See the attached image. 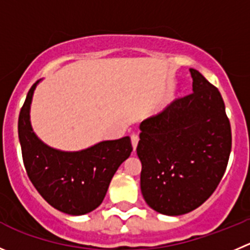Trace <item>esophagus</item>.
Masks as SVG:
<instances>
[{"label": "esophagus", "mask_w": 250, "mask_h": 250, "mask_svg": "<svg viewBox=\"0 0 250 250\" xmlns=\"http://www.w3.org/2000/svg\"><path fill=\"white\" fill-rule=\"evenodd\" d=\"M139 136H137L136 134H132L131 135V144H132V147H134V151H136V147H137V144H139Z\"/></svg>", "instance_id": "1"}]
</instances>
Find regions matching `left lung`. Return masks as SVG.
Returning <instances> with one entry per match:
<instances>
[{"label": "left lung", "instance_id": "left-lung-1", "mask_svg": "<svg viewBox=\"0 0 250 250\" xmlns=\"http://www.w3.org/2000/svg\"><path fill=\"white\" fill-rule=\"evenodd\" d=\"M190 73L192 93L140 124L141 192L149 208L168 216L190 212L210 198L232 147L221 93L199 71Z\"/></svg>", "mask_w": 250, "mask_h": 250}]
</instances>
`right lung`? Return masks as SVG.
I'll return each mask as SVG.
<instances>
[{
	"label": "right lung",
	"instance_id": "right-lung-1",
	"mask_svg": "<svg viewBox=\"0 0 250 250\" xmlns=\"http://www.w3.org/2000/svg\"><path fill=\"white\" fill-rule=\"evenodd\" d=\"M39 82L28 92L18 119L25 170L35 189L52 208L67 215H85L104 200L111 178L131 154V140L125 136L102 141L75 152L47 146L30 124V104Z\"/></svg>",
	"mask_w": 250,
	"mask_h": 250
}]
</instances>
